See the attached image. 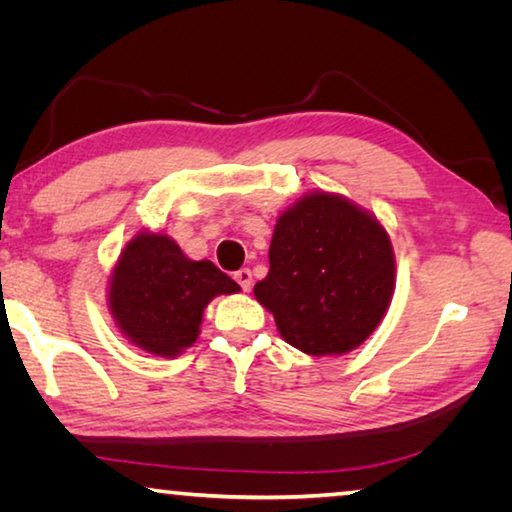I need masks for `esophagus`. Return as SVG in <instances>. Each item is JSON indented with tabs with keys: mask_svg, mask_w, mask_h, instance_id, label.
<instances>
[{
	"mask_svg": "<svg viewBox=\"0 0 512 512\" xmlns=\"http://www.w3.org/2000/svg\"><path fill=\"white\" fill-rule=\"evenodd\" d=\"M235 280L239 282V287L244 289V291H248L250 287H253V273H250L248 268H241V271H237L235 273Z\"/></svg>",
	"mask_w": 512,
	"mask_h": 512,
	"instance_id": "obj_1",
	"label": "esophagus"
}]
</instances>
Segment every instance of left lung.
<instances>
[{
  "label": "left lung",
  "mask_w": 512,
  "mask_h": 512,
  "mask_svg": "<svg viewBox=\"0 0 512 512\" xmlns=\"http://www.w3.org/2000/svg\"><path fill=\"white\" fill-rule=\"evenodd\" d=\"M255 298L282 339L314 357L343 354L375 332L393 298L395 255L375 216L311 194L277 219Z\"/></svg>",
  "instance_id": "left-lung-1"
}]
</instances>
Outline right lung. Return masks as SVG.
<instances>
[{"instance_id": "right-lung-1", "label": "right lung", "mask_w": 512, "mask_h": 512, "mask_svg": "<svg viewBox=\"0 0 512 512\" xmlns=\"http://www.w3.org/2000/svg\"><path fill=\"white\" fill-rule=\"evenodd\" d=\"M237 291L210 259L194 262L167 235L142 232L121 253L108 300L131 343L155 357H176L198 339L207 302Z\"/></svg>"}]
</instances>
